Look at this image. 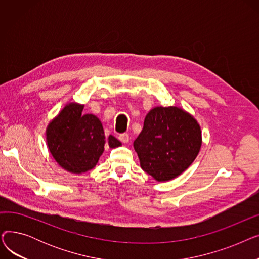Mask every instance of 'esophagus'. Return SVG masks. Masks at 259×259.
I'll return each mask as SVG.
<instances>
[{
	"label": "esophagus",
	"mask_w": 259,
	"mask_h": 259,
	"mask_svg": "<svg viewBox=\"0 0 259 259\" xmlns=\"http://www.w3.org/2000/svg\"><path fill=\"white\" fill-rule=\"evenodd\" d=\"M118 139L121 143H128L129 142V134L128 133H121V134H119Z\"/></svg>",
	"instance_id": "esophagus-1"
}]
</instances>
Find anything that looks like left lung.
I'll list each match as a JSON object with an SVG mask.
<instances>
[{
	"mask_svg": "<svg viewBox=\"0 0 259 259\" xmlns=\"http://www.w3.org/2000/svg\"><path fill=\"white\" fill-rule=\"evenodd\" d=\"M142 169L157 182L178 178L196 158L201 147L197 120L178 107H155L145 117L133 143Z\"/></svg>",
	"mask_w": 259,
	"mask_h": 259,
	"instance_id": "8db88e82",
	"label": "left lung"
}]
</instances>
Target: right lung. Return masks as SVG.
Masks as SVG:
<instances>
[{"instance_id":"obj_1","label":"right lung","mask_w":259,"mask_h":259,"mask_svg":"<svg viewBox=\"0 0 259 259\" xmlns=\"http://www.w3.org/2000/svg\"><path fill=\"white\" fill-rule=\"evenodd\" d=\"M84 105L70 103L49 122L46 140L49 151L68 172L83 173L98 164L106 146L121 143L113 135L106 137L101 120L93 114H81Z\"/></svg>"}]
</instances>
